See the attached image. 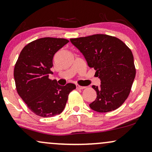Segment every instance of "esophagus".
Returning <instances> with one entry per match:
<instances>
[{
  "label": "esophagus",
  "mask_w": 152,
  "mask_h": 152,
  "mask_svg": "<svg viewBox=\"0 0 152 152\" xmlns=\"http://www.w3.org/2000/svg\"><path fill=\"white\" fill-rule=\"evenodd\" d=\"M76 87H77V89H78V90H83V89L85 88V87L80 86V85H77Z\"/></svg>",
  "instance_id": "1"
}]
</instances>
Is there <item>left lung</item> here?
<instances>
[{
  "instance_id": "8db88e82",
  "label": "left lung",
  "mask_w": 152,
  "mask_h": 152,
  "mask_svg": "<svg viewBox=\"0 0 152 152\" xmlns=\"http://www.w3.org/2000/svg\"><path fill=\"white\" fill-rule=\"evenodd\" d=\"M70 42L101 80L100 87L92 86L97 98L90 107L98 112L119 108L127 99L136 75L131 50L117 37L104 34L72 38Z\"/></svg>"
}]
</instances>
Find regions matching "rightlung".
<instances>
[{
	"instance_id": "1",
	"label": "right lung",
	"mask_w": 152,
	"mask_h": 152,
	"mask_svg": "<svg viewBox=\"0 0 152 152\" xmlns=\"http://www.w3.org/2000/svg\"><path fill=\"white\" fill-rule=\"evenodd\" d=\"M69 42L64 38L42 37L25 46L14 67V79L18 94L36 115L50 117L60 115L65 109L68 95L76 88L68 83L60 86L53 74L55 53Z\"/></svg>"
}]
</instances>
